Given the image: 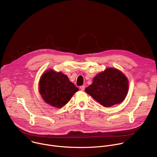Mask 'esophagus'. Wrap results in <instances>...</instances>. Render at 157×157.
<instances>
[{
  "mask_svg": "<svg viewBox=\"0 0 157 157\" xmlns=\"http://www.w3.org/2000/svg\"><path fill=\"white\" fill-rule=\"evenodd\" d=\"M80 90H81L82 91H84V90H85V86L84 85H82V86H81L80 87Z\"/></svg>",
  "mask_w": 157,
  "mask_h": 157,
  "instance_id": "esophagus-1",
  "label": "esophagus"
}]
</instances>
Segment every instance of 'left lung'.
I'll use <instances>...</instances> for the list:
<instances>
[{
    "label": "left lung",
    "instance_id": "obj_1",
    "mask_svg": "<svg viewBox=\"0 0 157 157\" xmlns=\"http://www.w3.org/2000/svg\"><path fill=\"white\" fill-rule=\"evenodd\" d=\"M129 81L126 76L116 68H107L93 78L85 91L104 107L122 103L126 97Z\"/></svg>",
    "mask_w": 157,
    "mask_h": 157
}]
</instances>
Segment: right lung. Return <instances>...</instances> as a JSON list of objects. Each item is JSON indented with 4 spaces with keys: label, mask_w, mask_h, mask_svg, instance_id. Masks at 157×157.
<instances>
[{
    "label": "right lung",
    "mask_w": 157,
    "mask_h": 157,
    "mask_svg": "<svg viewBox=\"0 0 157 157\" xmlns=\"http://www.w3.org/2000/svg\"><path fill=\"white\" fill-rule=\"evenodd\" d=\"M78 91L68 77L61 72L49 69L41 75L39 92L43 100L51 106L60 108L66 105Z\"/></svg>",
    "instance_id": "add662e5"
}]
</instances>
